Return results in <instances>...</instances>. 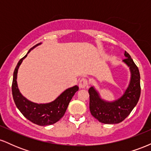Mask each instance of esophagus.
<instances>
[{"label": "esophagus", "instance_id": "1", "mask_svg": "<svg viewBox=\"0 0 151 151\" xmlns=\"http://www.w3.org/2000/svg\"><path fill=\"white\" fill-rule=\"evenodd\" d=\"M88 84H89L88 79H85V78H82L80 80V81H79V86L80 89H85V88L88 86Z\"/></svg>", "mask_w": 151, "mask_h": 151}]
</instances>
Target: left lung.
<instances>
[{
    "label": "left lung",
    "instance_id": "1",
    "mask_svg": "<svg viewBox=\"0 0 151 151\" xmlns=\"http://www.w3.org/2000/svg\"><path fill=\"white\" fill-rule=\"evenodd\" d=\"M123 62L129 67L131 80L124 94L114 101H106L100 97L93 86L89 88V109L91 115L99 122L106 124H119L126 119L136 106L140 95L141 84L138 67L127 52Z\"/></svg>",
    "mask_w": 151,
    "mask_h": 151
}]
</instances>
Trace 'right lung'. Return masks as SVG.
I'll list each match as a JSON object with an SVG mask.
<instances>
[{"mask_svg": "<svg viewBox=\"0 0 151 151\" xmlns=\"http://www.w3.org/2000/svg\"><path fill=\"white\" fill-rule=\"evenodd\" d=\"M41 43L32 47L18 62L13 72V79L12 83V93L17 108L21 112L26 119L33 124L39 126H47L55 124L65 115L69 104L73 97L76 91L79 90V87L76 85L68 88L64 91L56 99L47 104H37L29 101L20 92L17 84V74L18 68L21 65L22 60L27 57L28 54L35 47L40 45Z\"/></svg>", "mask_w": 151, "mask_h": 151, "instance_id": "right-lung-1", "label": "right lung"}]
</instances>
